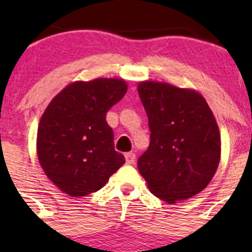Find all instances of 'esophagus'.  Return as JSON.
<instances>
[{
	"label": "esophagus",
	"instance_id": "34e87169",
	"mask_svg": "<svg viewBox=\"0 0 252 252\" xmlns=\"http://www.w3.org/2000/svg\"><path fill=\"white\" fill-rule=\"evenodd\" d=\"M124 156H126V164H133L135 162V154H133V152H126Z\"/></svg>",
	"mask_w": 252,
	"mask_h": 252
}]
</instances>
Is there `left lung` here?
<instances>
[{
    "label": "left lung",
    "mask_w": 252,
    "mask_h": 252,
    "mask_svg": "<svg viewBox=\"0 0 252 252\" xmlns=\"http://www.w3.org/2000/svg\"><path fill=\"white\" fill-rule=\"evenodd\" d=\"M149 118L150 145L139 157V172L155 196L168 204L205 189L217 171L220 135L200 94L155 81L138 86Z\"/></svg>",
    "instance_id": "obj_1"
}]
</instances>
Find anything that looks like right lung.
I'll return each mask as SVG.
<instances>
[{"label": "right lung", "mask_w": 252, "mask_h": 252, "mask_svg": "<svg viewBox=\"0 0 252 252\" xmlns=\"http://www.w3.org/2000/svg\"><path fill=\"white\" fill-rule=\"evenodd\" d=\"M122 79L77 81L48 105L37 130V157L48 179L70 196L100 190L126 158L114 150L106 113L123 98Z\"/></svg>", "instance_id": "add662e5"}]
</instances>
